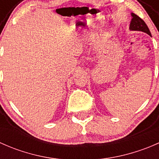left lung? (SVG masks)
<instances>
[{
	"mask_svg": "<svg viewBox=\"0 0 159 159\" xmlns=\"http://www.w3.org/2000/svg\"><path fill=\"white\" fill-rule=\"evenodd\" d=\"M131 16H132V19H131V23H130V30H140V31H143L151 35L150 30H149L145 22L134 13L131 14Z\"/></svg>",
	"mask_w": 159,
	"mask_h": 159,
	"instance_id": "1",
	"label": "left lung"
}]
</instances>
